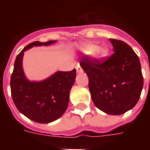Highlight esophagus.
<instances>
[{"mask_svg": "<svg viewBox=\"0 0 150 150\" xmlns=\"http://www.w3.org/2000/svg\"><path fill=\"white\" fill-rule=\"evenodd\" d=\"M75 68H76V71H77L78 73L82 72V68H81V66H80L79 64H78L77 65H76V67H75Z\"/></svg>", "mask_w": 150, "mask_h": 150, "instance_id": "34e87169", "label": "esophagus"}]
</instances>
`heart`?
<instances>
[{
	"mask_svg": "<svg viewBox=\"0 0 150 150\" xmlns=\"http://www.w3.org/2000/svg\"><path fill=\"white\" fill-rule=\"evenodd\" d=\"M80 50L87 55H93L96 58L104 59L109 54V49L107 47H100L98 45L94 43H83L79 46Z\"/></svg>",
	"mask_w": 150,
	"mask_h": 150,
	"instance_id": "obj_1",
	"label": "heart"
}]
</instances>
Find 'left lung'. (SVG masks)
<instances>
[{"label": "left lung", "instance_id": "8db88e82", "mask_svg": "<svg viewBox=\"0 0 150 150\" xmlns=\"http://www.w3.org/2000/svg\"><path fill=\"white\" fill-rule=\"evenodd\" d=\"M114 53L107 60L82 58L80 64L89 78L93 102L107 114L120 115L132 109L143 87L141 64L132 48L110 39Z\"/></svg>", "mask_w": 150, "mask_h": 150}]
</instances>
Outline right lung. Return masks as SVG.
<instances>
[{
  "instance_id": "right-lung-1",
  "label": "right lung",
  "mask_w": 150,
  "mask_h": 150,
  "mask_svg": "<svg viewBox=\"0 0 150 150\" xmlns=\"http://www.w3.org/2000/svg\"><path fill=\"white\" fill-rule=\"evenodd\" d=\"M56 40L29 43L16 57L11 77V92L15 107L25 116L37 123L56 121L66 111L70 90L75 83L76 70L58 71L42 81H29L22 68L24 52L33 47L49 46Z\"/></svg>"
}]
</instances>
